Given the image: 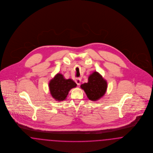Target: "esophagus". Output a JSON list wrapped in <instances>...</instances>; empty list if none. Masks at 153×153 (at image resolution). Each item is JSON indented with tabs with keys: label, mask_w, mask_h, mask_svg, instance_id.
Listing matches in <instances>:
<instances>
[{
	"label": "esophagus",
	"mask_w": 153,
	"mask_h": 153,
	"mask_svg": "<svg viewBox=\"0 0 153 153\" xmlns=\"http://www.w3.org/2000/svg\"><path fill=\"white\" fill-rule=\"evenodd\" d=\"M80 82H81V79H80V78H76L75 79V82H76V83L78 85H80Z\"/></svg>",
	"instance_id": "obj_1"
}]
</instances>
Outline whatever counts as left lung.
<instances>
[{"label":"left lung","instance_id":"1","mask_svg":"<svg viewBox=\"0 0 153 153\" xmlns=\"http://www.w3.org/2000/svg\"><path fill=\"white\" fill-rule=\"evenodd\" d=\"M108 85L106 80L98 73L94 72L89 75L88 83L80 85L88 99L91 101H97L104 96L106 91Z\"/></svg>","mask_w":153,"mask_h":153}]
</instances>
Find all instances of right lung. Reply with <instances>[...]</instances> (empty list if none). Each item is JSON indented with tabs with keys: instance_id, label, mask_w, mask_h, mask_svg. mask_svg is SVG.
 Instances as JSON below:
<instances>
[{
	"instance_id": "obj_1",
	"label": "right lung",
	"mask_w": 153,
	"mask_h": 153,
	"mask_svg": "<svg viewBox=\"0 0 153 153\" xmlns=\"http://www.w3.org/2000/svg\"><path fill=\"white\" fill-rule=\"evenodd\" d=\"M76 85L72 79H66L62 74L58 73L49 81V88L52 97L55 100L61 101L65 100L69 91Z\"/></svg>"
}]
</instances>
